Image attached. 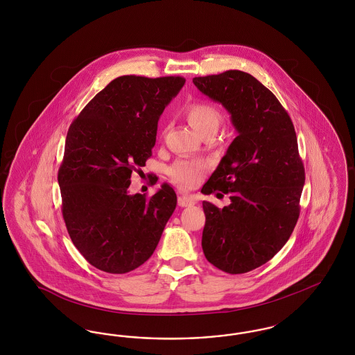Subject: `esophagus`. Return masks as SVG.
Here are the masks:
<instances>
[{
	"label": "esophagus",
	"instance_id": "obj_1",
	"mask_svg": "<svg viewBox=\"0 0 355 355\" xmlns=\"http://www.w3.org/2000/svg\"><path fill=\"white\" fill-rule=\"evenodd\" d=\"M196 201L191 197H185V196H180L178 197V205L181 207H187V206H193Z\"/></svg>",
	"mask_w": 355,
	"mask_h": 355
}]
</instances>
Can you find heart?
Listing matches in <instances>:
<instances>
[{
    "instance_id": "b5f03b06",
    "label": "heart",
    "mask_w": 355,
    "mask_h": 355,
    "mask_svg": "<svg viewBox=\"0 0 355 355\" xmlns=\"http://www.w3.org/2000/svg\"><path fill=\"white\" fill-rule=\"evenodd\" d=\"M185 117L190 126L201 135L218 130L220 123V109L211 102L198 100L186 106ZM207 165L201 159H178L169 169L171 181L182 190L193 189L202 181Z\"/></svg>"
}]
</instances>
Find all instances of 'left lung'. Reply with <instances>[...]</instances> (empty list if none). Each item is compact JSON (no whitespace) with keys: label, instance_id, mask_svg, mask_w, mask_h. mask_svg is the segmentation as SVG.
Returning <instances> with one entry per match:
<instances>
[{"label":"left lung","instance_id":"left-lung-1","mask_svg":"<svg viewBox=\"0 0 355 355\" xmlns=\"http://www.w3.org/2000/svg\"><path fill=\"white\" fill-rule=\"evenodd\" d=\"M232 114L238 132L203 194H230L223 209L203 201L206 259L229 274L254 270L278 253L300 217L304 162L285 107L252 74L227 70L193 78Z\"/></svg>","mask_w":355,"mask_h":355}]
</instances>
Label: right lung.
<instances>
[{"mask_svg":"<svg viewBox=\"0 0 355 355\" xmlns=\"http://www.w3.org/2000/svg\"><path fill=\"white\" fill-rule=\"evenodd\" d=\"M180 76H121L89 102L69 128L58 169L62 217L85 259L112 274L135 270L155 250L177 196L168 184L129 194L132 173L145 166Z\"/></svg>","mask_w":355,"mask_h":355,"instance_id":"1","label":"right lung"}]
</instances>
